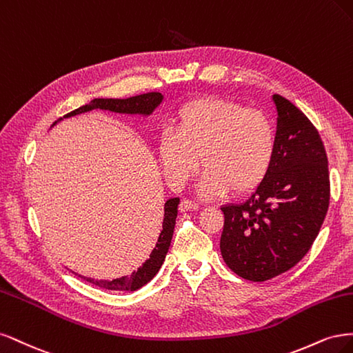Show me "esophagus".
<instances>
[{
    "instance_id": "obj_1",
    "label": "esophagus",
    "mask_w": 353,
    "mask_h": 353,
    "mask_svg": "<svg viewBox=\"0 0 353 353\" xmlns=\"http://www.w3.org/2000/svg\"><path fill=\"white\" fill-rule=\"evenodd\" d=\"M199 203L190 199H183L180 202V211H192V210H198Z\"/></svg>"
}]
</instances>
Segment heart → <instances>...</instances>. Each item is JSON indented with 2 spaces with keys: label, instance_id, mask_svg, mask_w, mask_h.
I'll use <instances>...</instances> for the list:
<instances>
[{
  "label": "heart",
  "instance_id": "obj_1",
  "mask_svg": "<svg viewBox=\"0 0 353 353\" xmlns=\"http://www.w3.org/2000/svg\"><path fill=\"white\" fill-rule=\"evenodd\" d=\"M176 130L164 129L157 151L168 183L181 188L196 173H205L199 193L217 198L232 190L251 192L265 179L276 154L272 121L256 110L233 101L199 98L180 107Z\"/></svg>",
  "mask_w": 353,
  "mask_h": 353
}]
</instances>
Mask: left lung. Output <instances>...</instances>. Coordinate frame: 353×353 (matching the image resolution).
I'll return each instance as SVG.
<instances>
[{"instance_id":"obj_1","label":"left lung","mask_w":353,"mask_h":353,"mask_svg":"<svg viewBox=\"0 0 353 353\" xmlns=\"http://www.w3.org/2000/svg\"><path fill=\"white\" fill-rule=\"evenodd\" d=\"M276 154L265 179L243 203L223 205L220 251L242 279L265 281L296 265L320 233L330 202L328 163L318 130L280 95Z\"/></svg>"}]
</instances>
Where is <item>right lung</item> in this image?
<instances>
[{
	"label": "right lung",
	"mask_w": 353,
	"mask_h": 353,
	"mask_svg": "<svg viewBox=\"0 0 353 353\" xmlns=\"http://www.w3.org/2000/svg\"><path fill=\"white\" fill-rule=\"evenodd\" d=\"M163 95L160 92H148L142 95H136L132 98L126 99H111V98H97L92 99L86 105L79 107L77 110L65 114L63 119H69L77 114H82V112H88L92 110H102V111H111V112H119V114H130V116H151L154 110L163 102ZM59 119L54 124L59 123ZM52 124V126H54ZM180 199L179 198H170L164 203V220H163V230L158 236V241L155 248L152 249V252L145 263L133 271L130 276H124L120 279L114 280H95V279H89L83 277L81 274H76L81 279L97 284L99 288H104L108 290H123V292H133L138 290L148 281H151L158 271H160L165 255L168 252L170 243H172V237L174 232V224H176V217H177V208H179Z\"/></svg>",
	"instance_id": "1"
}]
</instances>
